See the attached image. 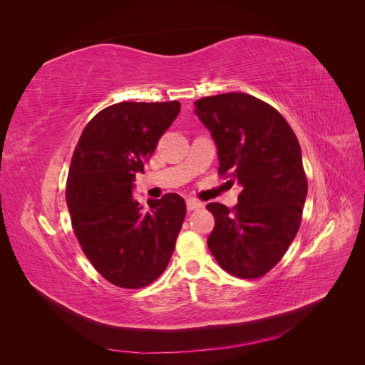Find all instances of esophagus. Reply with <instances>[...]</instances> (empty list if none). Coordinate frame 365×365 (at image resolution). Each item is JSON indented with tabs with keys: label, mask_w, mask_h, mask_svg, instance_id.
I'll return each mask as SVG.
<instances>
[{
	"label": "esophagus",
	"mask_w": 365,
	"mask_h": 365,
	"mask_svg": "<svg viewBox=\"0 0 365 365\" xmlns=\"http://www.w3.org/2000/svg\"><path fill=\"white\" fill-rule=\"evenodd\" d=\"M185 205H187V210H189V212H193V210H200V208L204 207L202 202L196 201V200H187Z\"/></svg>",
	"instance_id": "obj_1"
}]
</instances>
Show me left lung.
Instances as JSON below:
<instances>
[{
    "instance_id": "8db88e82",
    "label": "left lung",
    "mask_w": 365,
    "mask_h": 365,
    "mask_svg": "<svg viewBox=\"0 0 365 365\" xmlns=\"http://www.w3.org/2000/svg\"><path fill=\"white\" fill-rule=\"evenodd\" d=\"M195 113L217 145L220 176L239 181V202H210L208 248L235 277L259 279L280 262L302 224L307 195L302 149L288 121L260 98L227 93L200 98Z\"/></svg>"
}]
</instances>
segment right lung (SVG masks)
<instances>
[{"label": "right lung", "instance_id": "add662e5", "mask_svg": "<svg viewBox=\"0 0 365 365\" xmlns=\"http://www.w3.org/2000/svg\"><path fill=\"white\" fill-rule=\"evenodd\" d=\"M180 102H120L102 109L74 149L65 197L74 235L96 271L118 288L157 280L172 257L185 202L168 193L143 208L132 181L143 172Z\"/></svg>", "mask_w": 365, "mask_h": 365}]
</instances>
